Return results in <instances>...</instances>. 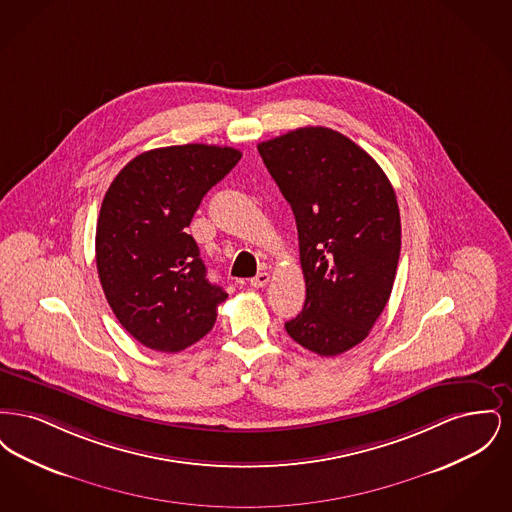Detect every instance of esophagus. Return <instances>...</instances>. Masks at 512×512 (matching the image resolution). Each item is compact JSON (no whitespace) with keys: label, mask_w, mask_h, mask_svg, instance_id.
<instances>
[{"label":"esophagus","mask_w":512,"mask_h":512,"mask_svg":"<svg viewBox=\"0 0 512 512\" xmlns=\"http://www.w3.org/2000/svg\"><path fill=\"white\" fill-rule=\"evenodd\" d=\"M268 282H270V274H268V272H259L255 278L249 280V284H251L253 288H265Z\"/></svg>","instance_id":"obj_1"}]
</instances>
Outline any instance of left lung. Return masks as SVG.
Returning a JSON list of instances; mask_svg holds the SVG:
<instances>
[{
    "label": "left lung",
    "mask_w": 512,
    "mask_h": 512,
    "mask_svg": "<svg viewBox=\"0 0 512 512\" xmlns=\"http://www.w3.org/2000/svg\"><path fill=\"white\" fill-rule=\"evenodd\" d=\"M257 149L299 236L307 297L286 332L336 357L365 340L390 299L401 251L393 186L363 147L332 128H297Z\"/></svg>",
    "instance_id": "1"
}]
</instances>
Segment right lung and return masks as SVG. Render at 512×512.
<instances>
[{
  "instance_id": "add662e5",
  "label": "right lung",
  "mask_w": 512,
  "mask_h": 512,
  "mask_svg": "<svg viewBox=\"0 0 512 512\" xmlns=\"http://www.w3.org/2000/svg\"><path fill=\"white\" fill-rule=\"evenodd\" d=\"M234 147H159L134 157L103 197L96 263L107 303L142 345L178 353L211 332L228 297L207 280L188 226L203 199L232 171Z\"/></svg>"
}]
</instances>
